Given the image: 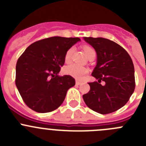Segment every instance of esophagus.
<instances>
[{"label":"esophagus","instance_id":"34e87169","mask_svg":"<svg viewBox=\"0 0 146 146\" xmlns=\"http://www.w3.org/2000/svg\"><path fill=\"white\" fill-rule=\"evenodd\" d=\"M82 84V82H79V81H76V85H77V86H80V85H81Z\"/></svg>","mask_w":146,"mask_h":146}]
</instances>
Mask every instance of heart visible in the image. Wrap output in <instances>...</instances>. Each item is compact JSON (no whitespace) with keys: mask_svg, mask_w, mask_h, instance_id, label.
Segmentation results:
<instances>
[{"mask_svg":"<svg viewBox=\"0 0 146 146\" xmlns=\"http://www.w3.org/2000/svg\"><path fill=\"white\" fill-rule=\"evenodd\" d=\"M83 50H84L85 54L88 57V58H89L93 55H96V50L91 46L86 45V46L83 47ZM73 51H74L73 47H71L66 52L65 56H64V60H65L66 63H69L71 61ZM88 71L86 67L82 66H80L76 64H70V65H69L65 68V72L67 74L74 77V78L77 80L83 79L85 75L88 73Z\"/></svg>","mask_w":146,"mask_h":146,"instance_id":"heart-1","label":"heart"}]
</instances>
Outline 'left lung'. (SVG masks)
I'll return each mask as SVG.
<instances>
[{"label": "left lung", "instance_id": "left-lung-1", "mask_svg": "<svg viewBox=\"0 0 146 146\" xmlns=\"http://www.w3.org/2000/svg\"><path fill=\"white\" fill-rule=\"evenodd\" d=\"M84 40L96 50L97 64L91 75L98 81L89 82L91 88L82 96L83 100L100 114L113 113L124 106L135 91L133 62L128 52L111 40L101 37Z\"/></svg>", "mask_w": 146, "mask_h": 146}]
</instances>
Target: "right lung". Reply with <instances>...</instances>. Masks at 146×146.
I'll use <instances>...</instances> for the list:
<instances>
[{
	"mask_svg": "<svg viewBox=\"0 0 146 146\" xmlns=\"http://www.w3.org/2000/svg\"><path fill=\"white\" fill-rule=\"evenodd\" d=\"M79 41L77 37L44 38L31 44L18 58L15 83L28 108L44 113L61 105L75 80L58 74L65 63L66 52Z\"/></svg>",
	"mask_w": 146,
	"mask_h": 146,
	"instance_id": "1",
	"label": "right lung"
}]
</instances>
